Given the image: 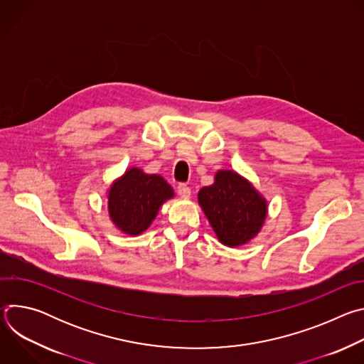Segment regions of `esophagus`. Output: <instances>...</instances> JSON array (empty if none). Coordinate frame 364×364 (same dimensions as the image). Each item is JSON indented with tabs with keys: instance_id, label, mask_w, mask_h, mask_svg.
I'll use <instances>...</instances> for the list:
<instances>
[{
	"instance_id": "esophagus-1",
	"label": "esophagus",
	"mask_w": 364,
	"mask_h": 364,
	"mask_svg": "<svg viewBox=\"0 0 364 364\" xmlns=\"http://www.w3.org/2000/svg\"><path fill=\"white\" fill-rule=\"evenodd\" d=\"M177 193H178L181 197H190V194H191V190H190V187H188L187 184H184V183H180V184L177 186Z\"/></svg>"
}]
</instances>
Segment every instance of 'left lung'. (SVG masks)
<instances>
[{
  "mask_svg": "<svg viewBox=\"0 0 364 364\" xmlns=\"http://www.w3.org/2000/svg\"><path fill=\"white\" fill-rule=\"evenodd\" d=\"M198 203L219 240L230 247L253 239L268 212L265 198L247 180L229 170L219 171L212 186L198 191Z\"/></svg>",
  "mask_w": 364,
  "mask_h": 364,
  "instance_id": "obj_1",
  "label": "left lung"
}]
</instances>
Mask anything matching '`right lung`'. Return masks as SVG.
I'll return each instance as SVG.
<instances>
[{"mask_svg":"<svg viewBox=\"0 0 364 364\" xmlns=\"http://www.w3.org/2000/svg\"><path fill=\"white\" fill-rule=\"evenodd\" d=\"M173 196L171 186L161 176L129 168L109 190V216L119 230L135 236L149 228L160 205Z\"/></svg>","mask_w":364,"mask_h":364,"instance_id":"right-lung-1","label":"right lung"}]
</instances>
